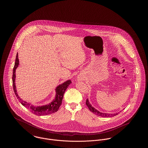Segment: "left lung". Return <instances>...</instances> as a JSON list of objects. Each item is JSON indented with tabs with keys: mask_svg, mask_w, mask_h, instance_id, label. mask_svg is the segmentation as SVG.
I'll list each match as a JSON object with an SVG mask.
<instances>
[{
	"mask_svg": "<svg viewBox=\"0 0 148 148\" xmlns=\"http://www.w3.org/2000/svg\"><path fill=\"white\" fill-rule=\"evenodd\" d=\"M86 105L88 107L89 109L90 110V112H92V113L101 116V117H112L116 115L117 114H118V113H114V114H108V113H103L101 112H100L98 110H97L96 109H95L93 106H92V105L90 104V103H89L88 99H87L86 100Z\"/></svg>",
	"mask_w": 148,
	"mask_h": 148,
	"instance_id": "obj_1",
	"label": "left lung"
}]
</instances>
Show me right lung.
<instances>
[{"mask_svg":"<svg viewBox=\"0 0 148 148\" xmlns=\"http://www.w3.org/2000/svg\"><path fill=\"white\" fill-rule=\"evenodd\" d=\"M19 59H18V54H16L15 62L14 64V66L13 68V87L14 89V93L16 97V98L19 99L21 104L25 108H27L30 111V112L33 113L36 115L38 116H42V115H47L48 114H51L53 113L56 112L60 106H61L62 100L63 98V95L64 92H65L66 89L68 87V86L71 83V82L70 80L66 81L65 82L63 83L62 84L58 85L56 89V98L50 103L49 104H47L45 106H32L28 103L23 101L20 97L18 96V94L16 92V86L15 83V71L16 69L18 67L19 65Z\"/></svg>","mask_w":148,"mask_h":148,"instance_id":"add662e5","label":"right lung"}]
</instances>
